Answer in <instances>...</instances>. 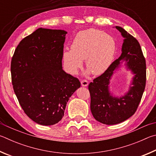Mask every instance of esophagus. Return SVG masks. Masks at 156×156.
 <instances>
[{"label":"esophagus","instance_id":"esophagus-1","mask_svg":"<svg viewBox=\"0 0 156 156\" xmlns=\"http://www.w3.org/2000/svg\"><path fill=\"white\" fill-rule=\"evenodd\" d=\"M81 84L83 87H86L88 86V81H86V80H82L81 81Z\"/></svg>","mask_w":156,"mask_h":156}]
</instances>
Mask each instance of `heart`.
<instances>
[{
	"instance_id": "heart-1",
	"label": "heart",
	"mask_w": 156,
	"mask_h": 156,
	"mask_svg": "<svg viewBox=\"0 0 156 156\" xmlns=\"http://www.w3.org/2000/svg\"><path fill=\"white\" fill-rule=\"evenodd\" d=\"M115 41L105 32L89 29L79 32L71 44V51L63 53L65 68L75 75L85 59L86 66L94 75L108 69L115 52Z\"/></svg>"
}]
</instances>
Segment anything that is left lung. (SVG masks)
Returning a JSON list of instances; mask_svg holds the SVG:
<instances>
[{"mask_svg":"<svg viewBox=\"0 0 156 156\" xmlns=\"http://www.w3.org/2000/svg\"><path fill=\"white\" fill-rule=\"evenodd\" d=\"M114 28L124 38L121 56L88 86L91 112L97 121L105 125L121 123L132 116L137 110L146 84V62L140 44L122 27ZM121 67L130 71L133 76L128 91L118 96L110 90V80Z\"/></svg>","mask_w":156,"mask_h":156,"instance_id":"left-lung-1","label":"left lung"}]
</instances>
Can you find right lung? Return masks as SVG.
Returning <instances> with one entry per match:
<instances>
[{"instance_id": "obj_1", "label": "right lung", "mask_w": 156, "mask_h": 156, "mask_svg": "<svg viewBox=\"0 0 156 156\" xmlns=\"http://www.w3.org/2000/svg\"><path fill=\"white\" fill-rule=\"evenodd\" d=\"M67 31L39 28L19 43L11 63L12 81L22 108L37 124L60 121L81 83L62 69Z\"/></svg>"}]
</instances>
